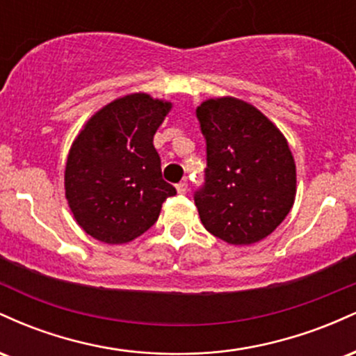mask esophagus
<instances>
[{
  "instance_id": "esophagus-1",
  "label": "esophagus",
  "mask_w": 356,
  "mask_h": 356,
  "mask_svg": "<svg viewBox=\"0 0 356 356\" xmlns=\"http://www.w3.org/2000/svg\"><path fill=\"white\" fill-rule=\"evenodd\" d=\"M175 187H177V192H179V194H186V192L189 191V184H187L186 181H184V182H179L177 186H175Z\"/></svg>"
}]
</instances>
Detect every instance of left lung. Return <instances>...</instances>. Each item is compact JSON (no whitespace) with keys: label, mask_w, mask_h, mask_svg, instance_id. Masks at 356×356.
<instances>
[{"label":"left lung","mask_w":356,"mask_h":356,"mask_svg":"<svg viewBox=\"0 0 356 356\" xmlns=\"http://www.w3.org/2000/svg\"><path fill=\"white\" fill-rule=\"evenodd\" d=\"M195 115L207 144L206 186L194 197L204 227L234 246L264 239L296 199L288 140L261 110L236 97L204 100Z\"/></svg>","instance_id":"left-lung-1"}]
</instances>
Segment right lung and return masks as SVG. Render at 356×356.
<instances>
[{"label": "right lung", "mask_w": 356, "mask_h": 356, "mask_svg": "<svg viewBox=\"0 0 356 356\" xmlns=\"http://www.w3.org/2000/svg\"><path fill=\"white\" fill-rule=\"evenodd\" d=\"M172 102L130 93L81 127L65 165V197L76 224L105 244H127L157 220L175 189L162 179L154 136Z\"/></svg>", "instance_id": "obj_1"}]
</instances>
